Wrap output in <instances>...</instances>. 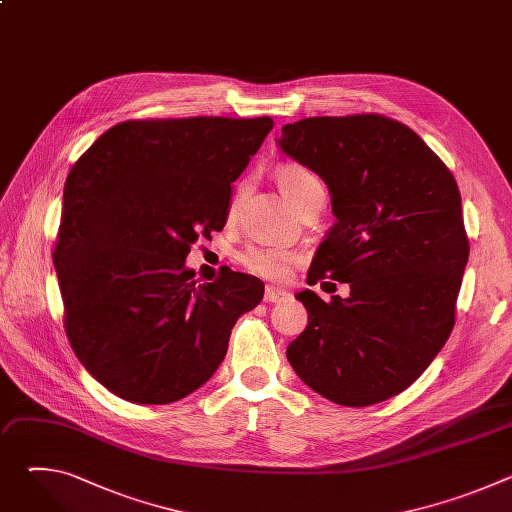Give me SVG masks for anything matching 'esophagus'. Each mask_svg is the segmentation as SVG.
Returning a JSON list of instances; mask_svg holds the SVG:
<instances>
[{
    "label": "esophagus",
    "mask_w": 512,
    "mask_h": 512,
    "mask_svg": "<svg viewBox=\"0 0 512 512\" xmlns=\"http://www.w3.org/2000/svg\"><path fill=\"white\" fill-rule=\"evenodd\" d=\"M285 298H289V294H287L285 289H279V287H273V285H267V287H265L263 300H265L267 304H277V302H281V300H285Z\"/></svg>",
    "instance_id": "esophagus-1"
}]
</instances>
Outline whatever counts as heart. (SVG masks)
Returning <instances> with one entry per match:
<instances>
[{"mask_svg":"<svg viewBox=\"0 0 512 512\" xmlns=\"http://www.w3.org/2000/svg\"><path fill=\"white\" fill-rule=\"evenodd\" d=\"M277 184L291 204H298L308 190L318 186V178L300 164H287L277 172ZM302 259V253L287 247L253 243L241 251L239 263L253 275L267 279H281L291 267Z\"/></svg>","mask_w":512,"mask_h":512,"instance_id":"heart-1","label":"heart"}]
</instances>
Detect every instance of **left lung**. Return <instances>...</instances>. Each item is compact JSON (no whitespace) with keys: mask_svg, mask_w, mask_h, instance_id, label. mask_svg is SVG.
<instances>
[{"mask_svg":"<svg viewBox=\"0 0 512 512\" xmlns=\"http://www.w3.org/2000/svg\"><path fill=\"white\" fill-rule=\"evenodd\" d=\"M277 143L332 194L336 223L308 283H350L346 300L300 291L308 326L287 346V360L338 405L395 397L456 324L470 253L456 178L413 129L377 113L287 123Z\"/></svg>","mask_w":512,"mask_h":512,"instance_id":"left-lung-1","label":"left lung"}]
</instances>
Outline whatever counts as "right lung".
Wrapping results in <instances>:
<instances>
[{
	"instance_id": "add662e5",
	"label": "right lung",
	"mask_w": 512,
	"mask_h": 512,
	"mask_svg": "<svg viewBox=\"0 0 512 512\" xmlns=\"http://www.w3.org/2000/svg\"><path fill=\"white\" fill-rule=\"evenodd\" d=\"M271 117L129 119L70 168L54 245L64 330L83 367L131 403L164 405L202 387L235 322L263 298L229 267L196 283L190 245L223 231L231 184Z\"/></svg>"
}]
</instances>
